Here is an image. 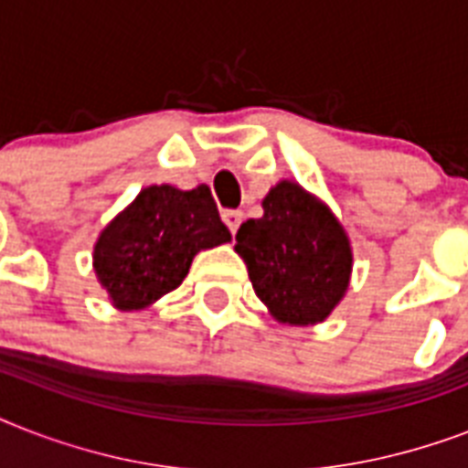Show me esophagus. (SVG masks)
Here are the masks:
<instances>
[{
    "mask_svg": "<svg viewBox=\"0 0 468 468\" xmlns=\"http://www.w3.org/2000/svg\"><path fill=\"white\" fill-rule=\"evenodd\" d=\"M223 220L230 228V233H238V228L242 223V211H223Z\"/></svg>",
    "mask_w": 468,
    "mask_h": 468,
    "instance_id": "1",
    "label": "esophagus"
}]
</instances>
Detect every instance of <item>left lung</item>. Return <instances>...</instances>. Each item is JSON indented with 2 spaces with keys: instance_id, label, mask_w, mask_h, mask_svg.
Listing matches in <instances>:
<instances>
[{
  "instance_id": "left-lung-1",
  "label": "left lung",
  "mask_w": 468,
  "mask_h": 468,
  "mask_svg": "<svg viewBox=\"0 0 468 468\" xmlns=\"http://www.w3.org/2000/svg\"><path fill=\"white\" fill-rule=\"evenodd\" d=\"M262 208V218L245 220L235 235L252 289L282 323H320L347 292V235L327 206L293 182H279Z\"/></svg>"
}]
</instances>
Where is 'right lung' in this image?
Segmentation results:
<instances>
[{
  "instance_id": "obj_1",
  "label": "right lung",
  "mask_w": 468,
  "mask_h": 468,
  "mask_svg": "<svg viewBox=\"0 0 468 468\" xmlns=\"http://www.w3.org/2000/svg\"><path fill=\"white\" fill-rule=\"evenodd\" d=\"M228 240L206 184L191 191L148 186L99 235L94 271L113 306L138 311L182 284L198 250Z\"/></svg>"
}]
</instances>
